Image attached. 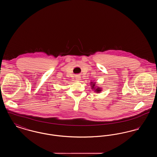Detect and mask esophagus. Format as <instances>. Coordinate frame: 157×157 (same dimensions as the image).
Wrapping results in <instances>:
<instances>
[{
    "label": "esophagus",
    "instance_id": "1",
    "mask_svg": "<svg viewBox=\"0 0 157 157\" xmlns=\"http://www.w3.org/2000/svg\"><path fill=\"white\" fill-rule=\"evenodd\" d=\"M76 79L77 81H79V80L81 79V76L79 75H76Z\"/></svg>",
    "mask_w": 157,
    "mask_h": 157
}]
</instances>
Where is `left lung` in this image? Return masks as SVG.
Masks as SVG:
<instances>
[{
	"label": "left lung",
	"mask_w": 157,
	"mask_h": 157,
	"mask_svg": "<svg viewBox=\"0 0 157 157\" xmlns=\"http://www.w3.org/2000/svg\"><path fill=\"white\" fill-rule=\"evenodd\" d=\"M91 84L92 85V89H94L95 88V83H93V82H91ZM95 92H100V91H101V90H100V88H97V89H95Z\"/></svg>",
	"instance_id": "1"
}]
</instances>
